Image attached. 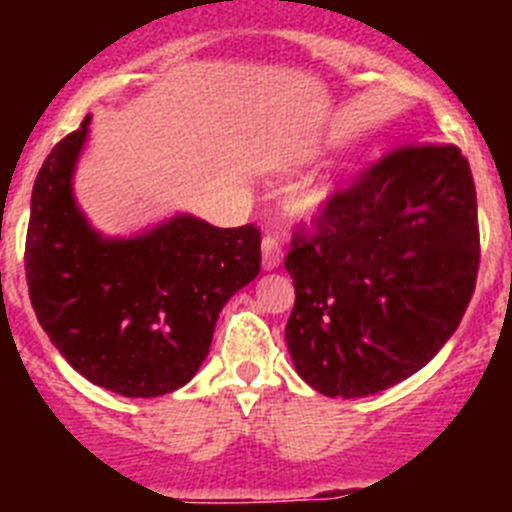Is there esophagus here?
<instances>
[{
	"label": "esophagus",
	"instance_id": "esophagus-1",
	"mask_svg": "<svg viewBox=\"0 0 512 512\" xmlns=\"http://www.w3.org/2000/svg\"><path fill=\"white\" fill-rule=\"evenodd\" d=\"M279 264H282V243L274 235H266L261 241V266L266 271H274L279 269Z\"/></svg>",
	"mask_w": 512,
	"mask_h": 512
}]
</instances>
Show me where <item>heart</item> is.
<instances>
[{"mask_svg": "<svg viewBox=\"0 0 512 512\" xmlns=\"http://www.w3.org/2000/svg\"><path fill=\"white\" fill-rule=\"evenodd\" d=\"M333 194H336V187H320V189H312V192L302 194L300 200V210L302 212H318L333 200Z\"/></svg>", "mask_w": 512, "mask_h": 512, "instance_id": "obj_1", "label": "heart"}]
</instances>
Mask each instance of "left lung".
I'll return each mask as SVG.
<instances>
[{"label":"left lung","mask_w":512,"mask_h":512,"mask_svg":"<svg viewBox=\"0 0 512 512\" xmlns=\"http://www.w3.org/2000/svg\"><path fill=\"white\" fill-rule=\"evenodd\" d=\"M287 348L312 390L366 397L423 369L459 328L479 269L477 192L456 146L384 153L295 228Z\"/></svg>","instance_id":"1"}]
</instances>
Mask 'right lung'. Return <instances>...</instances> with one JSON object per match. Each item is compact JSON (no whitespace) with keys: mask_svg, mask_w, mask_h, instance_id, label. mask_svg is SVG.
Segmentation results:
<instances>
[{"mask_svg":"<svg viewBox=\"0 0 512 512\" xmlns=\"http://www.w3.org/2000/svg\"><path fill=\"white\" fill-rule=\"evenodd\" d=\"M87 133L84 117L35 179L25 241L30 302L81 377L122 397L166 395L197 374L223 305L261 271V230L176 215L128 241L102 238L71 192Z\"/></svg>","mask_w":512,"mask_h":512,"instance_id":"1","label":"right lung"}]
</instances>
